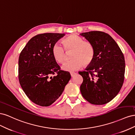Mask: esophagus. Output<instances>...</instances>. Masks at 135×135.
<instances>
[{"label": "esophagus", "instance_id": "esophagus-1", "mask_svg": "<svg viewBox=\"0 0 135 135\" xmlns=\"http://www.w3.org/2000/svg\"><path fill=\"white\" fill-rule=\"evenodd\" d=\"M76 74V73H75V72H71L70 73V75L71 76V77L74 76V75H75Z\"/></svg>", "mask_w": 135, "mask_h": 135}]
</instances>
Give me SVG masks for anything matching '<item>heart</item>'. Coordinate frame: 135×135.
I'll use <instances>...</instances> for the list:
<instances>
[{
    "instance_id": "1",
    "label": "heart",
    "mask_w": 135,
    "mask_h": 135,
    "mask_svg": "<svg viewBox=\"0 0 135 135\" xmlns=\"http://www.w3.org/2000/svg\"><path fill=\"white\" fill-rule=\"evenodd\" d=\"M64 49L66 51H71V60L67 61L62 69L66 71H73L83 66L91 64L95 57V48L89 42L83 41L80 36L71 34L62 40ZM64 48L59 43H55L52 47V55L57 63L62 64L65 60V53Z\"/></svg>"
}]
</instances>
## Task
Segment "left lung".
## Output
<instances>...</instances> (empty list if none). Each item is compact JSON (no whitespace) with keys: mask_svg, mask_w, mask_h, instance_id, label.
<instances>
[{"mask_svg":"<svg viewBox=\"0 0 135 135\" xmlns=\"http://www.w3.org/2000/svg\"><path fill=\"white\" fill-rule=\"evenodd\" d=\"M80 35L93 45L95 51L86 71H79L83 79L81 93L92 104H105L118 95L123 84L124 55L115 40L105 32L92 31Z\"/></svg>","mask_w":135,"mask_h":135,"instance_id":"8db88e82","label":"left lung"}]
</instances>
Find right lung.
Segmentation results:
<instances>
[{
	"instance_id": "1",
	"label": "right lung",
	"mask_w": 135,
	"mask_h": 135,
	"mask_svg": "<svg viewBox=\"0 0 135 135\" xmlns=\"http://www.w3.org/2000/svg\"><path fill=\"white\" fill-rule=\"evenodd\" d=\"M65 35H35L27 42L19 56L21 87L28 99L42 107H48L58 99L71 78L68 71L60 70L52 55V46Z\"/></svg>"
}]
</instances>
